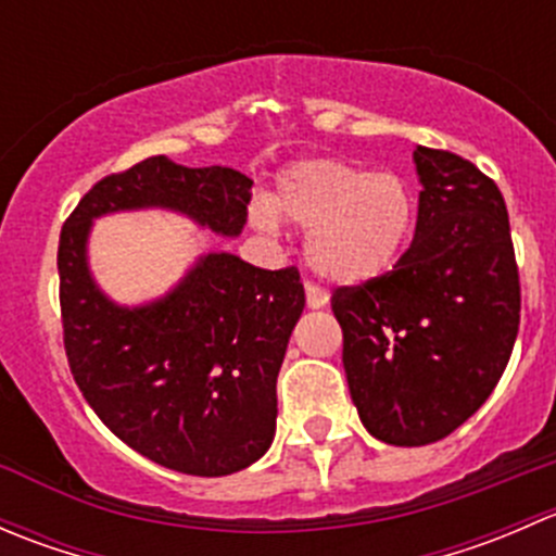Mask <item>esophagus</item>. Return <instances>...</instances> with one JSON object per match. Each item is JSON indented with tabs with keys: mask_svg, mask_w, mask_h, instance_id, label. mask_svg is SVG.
<instances>
[{
	"mask_svg": "<svg viewBox=\"0 0 556 556\" xmlns=\"http://www.w3.org/2000/svg\"><path fill=\"white\" fill-rule=\"evenodd\" d=\"M304 288H306V304H309V309H323V306H328V293H325L319 285H314L306 279Z\"/></svg>",
	"mask_w": 556,
	"mask_h": 556,
	"instance_id": "34e87169",
	"label": "esophagus"
}]
</instances>
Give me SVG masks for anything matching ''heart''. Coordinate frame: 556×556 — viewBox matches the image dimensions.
<instances>
[{
    "label": "heart",
    "instance_id": "obj_1",
    "mask_svg": "<svg viewBox=\"0 0 556 556\" xmlns=\"http://www.w3.org/2000/svg\"><path fill=\"white\" fill-rule=\"evenodd\" d=\"M309 231L312 268L336 285H366L395 266L414 226V199L390 172H363L333 159H312L279 177L274 206L257 201L250 220L277 233L279 220Z\"/></svg>",
    "mask_w": 556,
    "mask_h": 556
}]
</instances>
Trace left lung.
I'll return each mask as SVG.
<instances>
[{"mask_svg": "<svg viewBox=\"0 0 556 556\" xmlns=\"http://www.w3.org/2000/svg\"><path fill=\"white\" fill-rule=\"evenodd\" d=\"M414 242L392 271L330 299L352 403L374 439H446L501 382L519 330V268L506 201L486 174L417 148Z\"/></svg>", "mask_w": 556, "mask_h": 556, "instance_id": "obj_1", "label": "left lung"}]
</instances>
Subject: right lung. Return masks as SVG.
Returning a JSON list of instances; mask_svg holds the SVG:
<instances>
[{
  "mask_svg": "<svg viewBox=\"0 0 556 556\" xmlns=\"http://www.w3.org/2000/svg\"><path fill=\"white\" fill-rule=\"evenodd\" d=\"M252 179L153 155L99 179L59 239L61 323L72 377L106 428L164 468L228 476L266 454L277 377L306 295L299 268L266 271L231 252L201 255L161 299L121 306L88 268L97 217L172 210L239 237Z\"/></svg>",
  "mask_w": 556,
  "mask_h": 556,
  "instance_id": "right-lung-1",
  "label": "right lung"
}]
</instances>
